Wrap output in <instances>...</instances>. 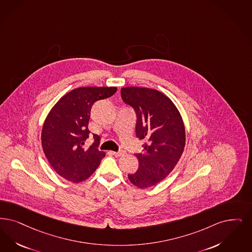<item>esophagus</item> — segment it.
Wrapping results in <instances>:
<instances>
[{"mask_svg": "<svg viewBox=\"0 0 252 252\" xmlns=\"http://www.w3.org/2000/svg\"><path fill=\"white\" fill-rule=\"evenodd\" d=\"M111 154H112L113 156H115L116 158H120V157H123V156L126 155V152L121 150V151L118 152H111Z\"/></svg>", "mask_w": 252, "mask_h": 252, "instance_id": "esophagus-1", "label": "esophagus"}]
</instances>
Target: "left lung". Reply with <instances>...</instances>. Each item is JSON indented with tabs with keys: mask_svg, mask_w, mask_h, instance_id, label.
Masks as SVG:
<instances>
[{
	"mask_svg": "<svg viewBox=\"0 0 252 252\" xmlns=\"http://www.w3.org/2000/svg\"><path fill=\"white\" fill-rule=\"evenodd\" d=\"M122 99L136 113L135 134L143 140L138 171L128 174L133 185L146 189L171 172L181 158L186 133L181 115L169 97L149 88L126 87Z\"/></svg>",
	"mask_w": 252,
	"mask_h": 252,
	"instance_id": "obj_1",
	"label": "left lung"
}]
</instances>
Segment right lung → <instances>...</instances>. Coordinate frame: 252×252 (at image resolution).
I'll list each match as a JSON object with an SVG mask.
<instances>
[{
    "label": "right lung",
    "instance_id": "1",
    "mask_svg": "<svg viewBox=\"0 0 252 252\" xmlns=\"http://www.w3.org/2000/svg\"><path fill=\"white\" fill-rule=\"evenodd\" d=\"M115 87H81L63 95L49 113L42 129V146L53 170L73 183L84 181L106 156L97 147L100 137L94 134L89 148L91 108L96 101L111 97Z\"/></svg>",
    "mask_w": 252,
    "mask_h": 252
}]
</instances>
